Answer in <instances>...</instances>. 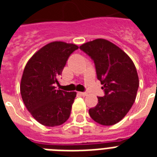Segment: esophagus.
I'll return each mask as SVG.
<instances>
[{"mask_svg":"<svg viewBox=\"0 0 157 157\" xmlns=\"http://www.w3.org/2000/svg\"><path fill=\"white\" fill-rule=\"evenodd\" d=\"M78 94L82 96H86V94H87V93H86V92H78Z\"/></svg>","mask_w":157,"mask_h":157,"instance_id":"obj_1","label":"esophagus"}]
</instances>
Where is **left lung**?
<instances>
[{
    "mask_svg": "<svg viewBox=\"0 0 157 157\" xmlns=\"http://www.w3.org/2000/svg\"><path fill=\"white\" fill-rule=\"evenodd\" d=\"M94 63L97 78L104 96L89 110L97 123L112 125L121 121L134 103L139 81L131 59L118 46L104 39H96L80 46Z\"/></svg>",
    "mask_w": 157,
    "mask_h": 157,
    "instance_id": "obj_1",
    "label": "left lung"
}]
</instances>
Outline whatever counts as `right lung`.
<instances>
[{
    "instance_id": "add662e5",
    "label": "right lung",
    "mask_w": 157,
    "mask_h": 157,
    "mask_svg": "<svg viewBox=\"0 0 157 157\" xmlns=\"http://www.w3.org/2000/svg\"><path fill=\"white\" fill-rule=\"evenodd\" d=\"M78 49L74 44L54 41L33 55L23 70L20 93L27 109L43 125L63 124L71 114L76 92L56 90L59 76L71 54Z\"/></svg>"
}]
</instances>
